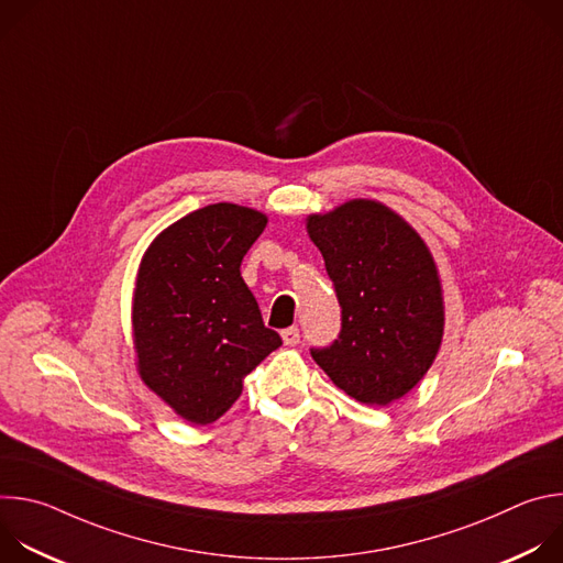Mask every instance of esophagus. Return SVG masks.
I'll return each mask as SVG.
<instances>
[{
	"mask_svg": "<svg viewBox=\"0 0 563 563\" xmlns=\"http://www.w3.org/2000/svg\"><path fill=\"white\" fill-rule=\"evenodd\" d=\"M280 336H283V341H285V345H296V343L300 341V332H298V328H296V325H294V328L283 330V332H280Z\"/></svg>",
	"mask_w": 563,
	"mask_h": 563,
	"instance_id": "1",
	"label": "esophagus"
}]
</instances>
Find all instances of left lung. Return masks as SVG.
I'll list each match as a JSON object with an SVG mask.
<instances>
[{
  "instance_id": "8db88e82",
  "label": "left lung",
  "mask_w": 563,
  "mask_h": 563,
  "mask_svg": "<svg viewBox=\"0 0 563 563\" xmlns=\"http://www.w3.org/2000/svg\"><path fill=\"white\" fill-rule=\"evenodd\" d=\"M307 233L343 309L334 345L311 356L345 394L385 408L428 374L441 350L445 307L432 252L410 222L367 198L309 213Z\"/></svg>"
}]
</instances>
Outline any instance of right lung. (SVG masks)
I'll return each instance as SVG.
<instances>
[{
	"label": "right lung",
	"instance_id": "right-lung-1",
	"mask_svg": "<svg viewBox=\"0 0 563 563\" xmlns=\"http://www.w3.org/2000/svg\"><path fill=\"white\" fill-rule=\"evenodd\" d=\"M267 216L233 202L202 207L159 231L133 289L131 334L142 383L185 421L209 426L276 347L240 276Z\"/></svg>",
	"mask_w": 563,
	"mask_h": 563
}]
</instances>
